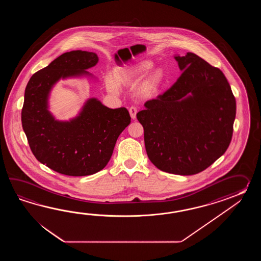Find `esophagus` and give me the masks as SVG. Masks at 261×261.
I'll return each instance as SVG.
<instances>
[{
  "mask_svg": "<svg viewBox=\"0 0 261 261\" xmlns=\"http://www.w3.org/2000/svg\"><path fill=\"white\" fill-rule=\"evenodd\" d=\"M128 112H129V115H130V117L133 118V119H135L136 118V114H137V112H138V109L136 108V107H130L129 109H128Z\"/></svg>",
  "mask_w": 261,
  "mask_h": 261,
  "instance_id": "34e87169",
  "label": "esophagus"
}]
</instances>
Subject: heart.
I'll return each mask as SVG.
<instances>
[{"instance_id": "heart-1", "label": "heart", "mask_w": 261, "mask_h": 261, "mask_svg": "<svg viewBox=\"0 0 261 261\" xmlns=\"http://www.w3.org/2000/svg\"><path fill=\"white\" fill-rule=\"evenodd\" d=\"M155 67L153 61L144 60L140 61L137 64L130 67H120L117 68L115 72V78L108 77L106 79V87L111 92L116 93L118 91V84L132 83L138 79L144 77L148 74ZM164 78L163 72L156 69L153 71L150 75V82L153 86H158Z\"/></svg>"}]
</instances>
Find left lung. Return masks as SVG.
Masks as SVG:
<instances>
[{
    "instance_id": "1",
    "label": "left lung",
    "mask_w": 261,
    "mask_h": 261,
    "mask_svg": "<svg viewBox=\"0 0 261 261\" xmlns=\"http://www.w3.org/2000/svg\"><path fill=\"white\" fill-rule=\"evenodd\" d=\"M173 58L182 74L164 94L145 101L137 119L150 161L163 172L192 175L227 149L236 100L218 68L190 52Z\"/></svg>"
}]
</instances>
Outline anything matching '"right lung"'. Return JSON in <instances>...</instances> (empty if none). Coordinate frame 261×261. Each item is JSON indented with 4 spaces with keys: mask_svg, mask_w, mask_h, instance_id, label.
Masks as SVG:
<instances>
[{
    "mask_svg": "<svg viewBox=\"0 0 261 261\" xmlns=\"http://www.w3.org/2000/svg\"><path fill=\"white\" fill-rule=\"evenodd\" d=\"M98 61L94 52L63 53L35 72L25 89L21 122L30 147L42 164L61 174L86 176L100 172L130 123L125 107L111 109L97 98H89L69 120H59L50 112V94L56 84L72 78L96 79L87 70Z\"/></svg>",
    "mask_w": 261,
    "mask_h": 261,
    "instance_id": "right-lung-1",
    "label": "right lung"
}]
</instances>
